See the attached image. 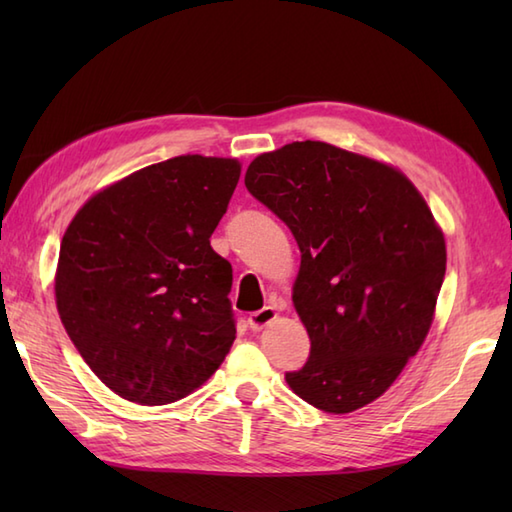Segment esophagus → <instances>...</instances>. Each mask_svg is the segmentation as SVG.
<instances>
[{
  "instance_id": "obj_1",
  "label": "esophagus",
  "mask_w": 512,
  "mask_h": 512,
  "mask_svg": "<svg viewBox=\"0 0 512 512\" xmlns=\"http://www.w3.org/2000/svg\"><path fill=\"white\" fill-rule=\"evenodd\" d=\"M275 319H277V310H275L273 306H266V308L257 310V312H250V317H248V325H250V330L259 332V330L268 328V325L273 323Z\"/></svg>"
}]
</instances>
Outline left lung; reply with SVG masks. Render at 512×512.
Segmentation results:
<instances>
[{
  "label": "left lung",
  "mask_w": 512,
  "mask_h": 512,
  "mask_svg": "<svg viewBox=\"0 0 512 512\" xmlns=\"http://www.w3.org/2000/svg\"><path fill=\"white\" fill-rule=\"evenodd\" d=\"M244 184L301 250L292 301L310 356L286 383L328 413L369 405L431 328L447 246L427 202L398 169L319 140L257 156Z\"/></svg>",
  "instance_id": "left-lung-1"
}]
</instances>
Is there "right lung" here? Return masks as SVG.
<instances>
[{"mask_svg": "<svg viewBox=\"0 0 512 512\" xmlns=\"http://www.w3.org/2000/svg\"><path fill=\"white\" fill-rule=\"evenodd\" d=\"M239 171L235 158H169L96 193L65 231L54 277L61 323L121 398L176 402L231 350L233 268L211 235Z\"/></svg>", "mask_w": 512, "mask_h": 512, "instance_id": "right-lung-1", "label": "right lung"}]
</instances>
